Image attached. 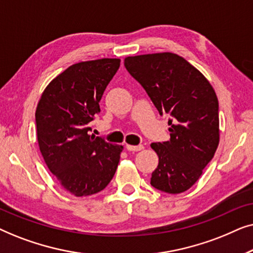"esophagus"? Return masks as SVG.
I'll use <instances>...</instances> for the list:
<instances>
[{
  "label": "esophagus",
  "mask_w": 253,
  "mask_h": 253,
  "mask_svg": "<svg viewBox=\"0 0 253 253\" xmlns=\"http://www.w3.org/2000/svg\"><path fill=\"white\" fill-rule=\"evenodd\" d=\"M126 147L127 151H132V152H138V151L144 150L143 145H137V146H134V145H126Z\"/></svg>",
  "instance_id": "obj_1"
}]
</instances>
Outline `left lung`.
<instances>
[{
    "label": "left lung",
    "instance_id": "obj_1",
    "mask_svg": "<svg viewBox=\"0 0 253 253\" xmlns=\"http://www.w3.org/2000/svg\"><path fill=\"white\" fill-rule=\"evenodd\" d=\"M124 65L159 113L171 116L170 139L151 144L159 157L151 184L171 195L184 192L198 181L219 145L215 91L198 69L174 53L127 56Z\"/></svg>",
    "mask_w": 253,
    "mask_h": 253
}]
</instances>
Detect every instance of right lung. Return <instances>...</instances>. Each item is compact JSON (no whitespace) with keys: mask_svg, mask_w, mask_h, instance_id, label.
I'll list each match as a JSON object with an SVG mask.
<instances>
[{"mask_svg":"<svg viewBox=\"0 0 253 253\" xmlns=\"http://www.w3.org/2000/svg\"><path fill=\"white\" fill-rule=\"evenodd\" d=\"M120 63V58H100L72 64L47 85L38 102L41 155L60 184L76 197L105 189L119 166L123 146L87 132Z\"/></svg>","mask_w":253,"mask_h":253,"instance_id":"1","label":"right lung"}]
</instances>
